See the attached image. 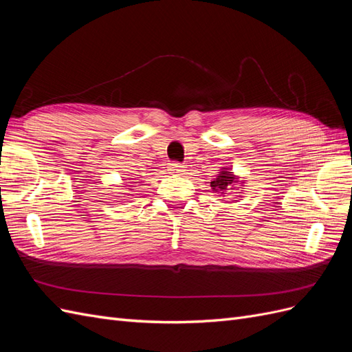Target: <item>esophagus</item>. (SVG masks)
<instances>
[{
    "label": "esophagus",
    "instance_id": "1",
    "mask_svg": "<svg viewBox=\"0 0 352 352\" xmlns=\"http://www.w3.org/2000/svg\"><path fill=\"white\" fill-rule=\"evenodd\" d=\"M168 172L173 175H182L185 172V166L179 162H172L168 163Z\"/></svg>",
    "mask_w": 352,
    "mask_h": 352
}]
</instances>
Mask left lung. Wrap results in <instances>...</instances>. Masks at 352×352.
Segmentation results:
<instances>
[{
  "mask_svg": "<svg viewBox=\"0 0 352 352\" xmlns=\"http://www.w3.org/2000/svg\"><path fill=\"white\" fill-rule=\"evenodd\" d=\"M235 182V176L232 175V172H221L212 182L210 184L212 190H216V192H221L225 194V190ZM232 189V188H230Z\"/></svg>",
  "mask_w": 352,
  "mask_h": 352,
  "instance_id": "obj_1",
  "label": "left lung"
}]
</instances>
